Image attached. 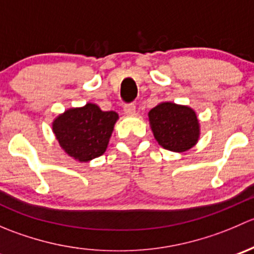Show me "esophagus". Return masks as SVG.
Segmentation results:
<instances>
[{"mask_svg":"<svg viewBox=\"0 0 254 254\" xmlns=\"http://www.w3.org/2000/svg\"><path fill=\"white\" fill-rule=\"evenodd\" d=\"M135 111H136V108H135V104L134 103L124 104V113H125V114L134 115L135 114Z\"/></svg>","mask_w":254,"mask_h":254,"instance_id":"obj_1","label":"esophagus"}]
</instances>
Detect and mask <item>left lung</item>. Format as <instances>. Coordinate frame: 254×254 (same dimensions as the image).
<instances>
[{"label":"left lung","instance_id":"8db88e82","mask_svg":"<svg viewBox=\"0 0 254 254\" xmlns=\"http://www.w3.org/2000/svg\"><path fill=\"white\" fill-rule=\"evenodd\" d=\"M148 119L155 139L166 150L184 152L198 141V118L189 107L161 103L151 109Z\"/></svg>","mask_w":254,"mask_h":254}]
</instances>
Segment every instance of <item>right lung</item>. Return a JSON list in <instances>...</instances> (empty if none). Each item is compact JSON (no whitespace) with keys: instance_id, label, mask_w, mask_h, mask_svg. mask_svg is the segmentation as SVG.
<instances>
[{"instance_id":"obj_1","label":"right lung","mask_w":254,"mask_h":254,"mask_svg":"<svg viewBox=\"0 0 254 254\" xmlns=\"http://www.w3.org/2000/svg\"><path fill=\"white\" fill-rule=\"evenodd\" d=\"M117 120L115 112H103L88 103L59 115L53 131L65 152L79 162H88L106 152Z\"/></svg>"}]
</instances>
